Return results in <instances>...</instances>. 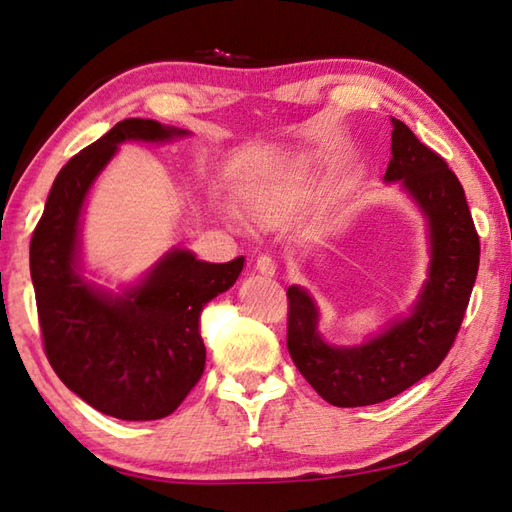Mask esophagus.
Wrapping results in <instances>:
<instances>
[{
  "label": "esophagus",
  "instance_id": "1",
  "mask_svg": "<svg viewBox=\"0 0 512 512\" xmlns=\"http://www.w3.org/2000/svg\"><path fill=\"white\" fill-rule=\"evenodd\" d=\"M256 269H258V272L263 274V276H274V274H276V260H274L272 256H267V254L258 256Z\"/></svg>",
  "mask_w": 512,
  "mask_h": 512
}]
</instances>
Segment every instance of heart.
I'll list each match as a JSON object with an SVG mask.
<instances>
[{
	"instance_id": "heart-1",
	"label": "heart",
	"mask_w": 512,
	"mask_h": 512,
	"mask_svg": "<svg viewBox=\"0 0 512 512\" xmlns=\"http://www.w3.org/2000/svg\"><path fill=\"white\" fill-rule=\"evenodd\" d=\"M303 189L294 180H274L247 194V207L258 223L267 227H283L301 214Z\"/></svg>"
}]
</instances>
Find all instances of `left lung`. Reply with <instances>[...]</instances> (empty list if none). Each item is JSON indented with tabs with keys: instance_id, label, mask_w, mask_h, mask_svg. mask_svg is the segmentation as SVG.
Returning <instances> with one entry per match:
<instances>
[{
	"instance_id": "obj_1",
	"label": "left lung",
	"mask_w": 512,
	"mask_h": 512,
	"mask_svg": "<svg viewBox=\"0 0 512 512\" xmlns=\"http://www.w3.org/2000/svg\"><path fill=\"white\" fill-rule=\"evenodd\" d=\"M385 180L401 182L428 218L432 263L421 301L403 321L359 347H332L316 332L303 289H287V350L307 383L336 408L392 399L435 372L457 339L479 269V234L464 187L446 160L397 118Z\"/></svg>"
}]
</instances>
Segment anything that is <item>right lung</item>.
<instances>
[{
	"mask_svg": "<svg viewBox=\"0 0 512 512\" xmlns=\"http://www.w3.org/2000/svg\"><path fill=\"white\" fill-rule=\"evenodd\" d=\"M180 133L185 131L156 120L115 124L57 173L31 238V278L48 363L77 397L124 421L162 419L185 401L205 370L202 307L234 285L243 269V256L218 265L173 249L147 281L118 298L75 274L82 202L115 147Z\"/></svg>",
	"mask_w": 512,
	"mask_h": 512,
	"instance_id": "obj_1",
	"label": "right lung"
}]
</instances>
